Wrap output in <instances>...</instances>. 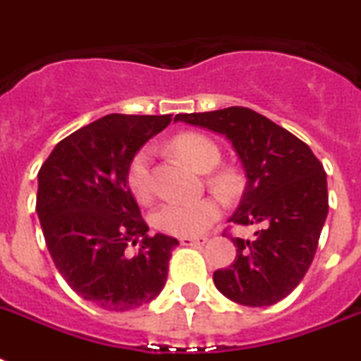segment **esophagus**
<instances>
[{
    "label": "esophagus",
    "instance_id": "esophagus-1",
    "mask_svg": "<svg viewBox=\"0 0 361 361\" xmlns=\"http://www.w3.org/2000/svg\"><path fill=\"white\" fill-rule=\"evenodd\" d=\"M206 241V237H181L180 239L183 247H198V245H204Z\"/></svg>",
    "mask_w": 361,
    "mask_h": 361
}]
</instances>
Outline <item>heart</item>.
<instances>
[{"instance_id": "obj_1", "label": "heart", "mask_w": 361, "mask_h": 361, "mask_svg": "<svg viewBox=\"0 0 361 361\" xmlns=\"http://www.w3.org/2000/svg\"><path fill=\"white\" fill-rule=\"evenodd\" d=\"M172 150L192 169L200 172L213 171L221 163L219 146L200 133H181L172 139ZM152 152L142 148L131 157L128 166V185L139 202L150 200L152 196ZM209 187L222 196H233L239 189L235 172L222 169L209 176ZM221 216V204L215 198H202L195 202H166L155 211L154 222L165 233L178 237L200 235L202 231Z\"/></svg>"}]
</instances>
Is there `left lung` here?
<instances>
[{
	"label": "left lung",
	"instance_id": "obj_1",
	"mask_svg": "<svg viewBox=\"0 0 361 361\" xmlns=\"http://www.w3.org/2000/svg\"><path fill=\"white\" fill-rule=\"evenodd\" d=\"M174 120L226 135L247 174L230 219L259 226L256 239L231 237L237 256L213 272L216 289L243 306H272L302 282L328 215L326 172L306 142L248 107L176 114Z\"/></svg>",
	"mask_w": 361,
	"mask_h": 361
}]
</instances>
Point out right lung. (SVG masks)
I'll return each mask as SVG.
<instances>
[{
  "label": "right lung",
  "mask_w": 361,
  "mask_h": 361,
  "mask_svg": "<svg viewBox=\"0 0 361 361\" xmlns=\"http://www.w3.org/2000/svg\"><path fill=\"white\" fill-rule=\"evenodd\" d=\"M172 114H107L63 139L38 171L37 213L57 271L85 300L128 312L165 287L172 250L148 224L128 185L130 161ZM141 241L130 255L128 244Z\"/></svg>",
  "instance_id": "obj_1"
}]
</instances>
